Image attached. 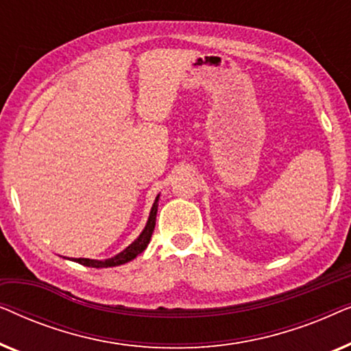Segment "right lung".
<instances>
[{"mask_svg": "<svg viewBox=\"0 0 351 351\" xmlns=\"http://www.w3.org/2000/svg\"><path fill=\"white\" fill-rule=\"evenodd\" d=\"M158 201H160V195L155 198V203H153L152 209H150V215H148V220H147V225L145 228L142 230V233L138 234V237L134 239V241L129 244V246L124 249V251L118 252L117 256L110 257V258H105V261H97V258H70V261H73L76 263H81V265L84 267H93V268H108V267H118V265H123V263H128L136 258L138 254H142L145 251L148 243H150L152 239V233L153 230H155V223H156V213H158Z\"/></svg>", "mask_w": 351, "mask_h": 351, "instance_id": "right-lung-1", "label": "right lung"}]
</instances>
